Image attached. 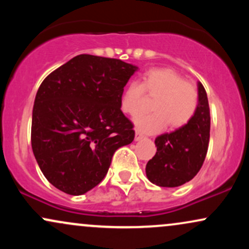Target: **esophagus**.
I'll return each instance as SVG.
<instances>
[{
  "label": "esophagus",
  "mask_w": 249,
  "mask_h": 249,
  "mask_svg": "<svg viewBox=\"0 0 249 249\" xmlns=\"http://www.w3.org/2000/svg\"><path fill=\"white\" fill-rule=\"evenodd\" d=\"M142 138H144V134L139 132V131H136V133H134V141L139 142V141H142Z\"/></svg>",
  "instance_id": "esophagus-1"
}]
</instances>
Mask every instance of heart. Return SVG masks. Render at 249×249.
<instances>
[{"instance_id": "obj_1", "label": "heart", "mask_w": 249, "mask_h": 249, "mask_svg": "<svg viewBox=\"0 0 249 249\" xmlns=\"http://www.w3.org/2000/svg\"><path fill=\"white\" fill-rule=\"evenodd\" d=\"M145 93L157 96L152 113H139L133 122L145 133L160 132L167 126L179 128L190 123L198 107V91L186 82L178 71L170 68H156L144 73L142 83L131 82L121 97V107L125 113L134 115L142 107Z\"/></svg>"}]
</instances>
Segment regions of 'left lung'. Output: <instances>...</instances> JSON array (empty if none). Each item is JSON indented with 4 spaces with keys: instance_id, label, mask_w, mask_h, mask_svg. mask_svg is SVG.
Here are the masks:
<instances>
[{
    "instance_id": "left-lung-1",
    "label": "left lung",
    "mask_w": 249,
    "mask_h": 249,
    "mask_svg": "<svg viewBox=\"0 0 249 249\" xmlns=\"http://www.w3.org/2000/svg\"><path fill=\"white\" fill-rule=\"evenodd\" d=\"M198 107L185 126L157 137V152L146 165L148 180L160 187H178L192 180L206 158L211 116L207 93L198 83Z\"/></svg>"
}]
</instances>
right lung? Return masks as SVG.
I'll list each match as a JSON object with an SVG mask.
<instances>
[{"instance_id": "1", "label": "right lung", "mask_w": 249, "mask_h": 249, "mask_svg": "<svg viewBox=\"0 0 249 249\" xmlns=\"http://www.w3.org/2000/svg\"><path fill=\"white\" fill-rule=\"evenodd\" d=\"M138 68L116 58L78 55L50 73L36 93L31 147L50 184L81 196L107 176L113 153L133 142L121 97Z\"/></svg>"}]
</instances>
